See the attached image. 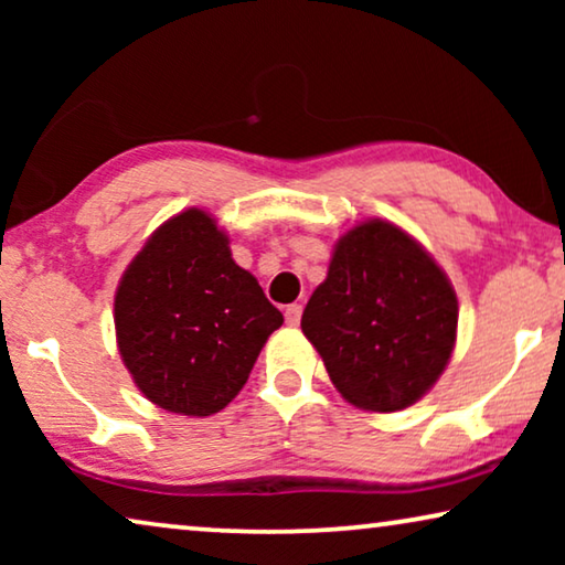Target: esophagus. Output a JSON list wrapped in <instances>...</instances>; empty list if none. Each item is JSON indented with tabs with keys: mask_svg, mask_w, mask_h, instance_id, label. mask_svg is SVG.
Segmentation results:
<instances>
[{
	"mask_svg": "<svg viewBox=\"0 0 565 565\" xmlns=\"http://www.w3.org/2000/svg\"><path fill=\"white\" fill-rule=\"evenodd\" d=\"M300 313H303V306H300V303H292V306L285 308V321H288L290 327H298Z\"/></svg>",
	"mask_w": 565,
	"mask_h": 565,
	"instance_id": "esophagus-1",
	"label": "esophagus"
}]
</instances>
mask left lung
Wrapping results in <instances>:
<instances>
[{"label": "left lung", "instance_id": "left-lung-1", "mask_svg": "<svg viewBox=\"0 0 565 565\" xmlns=\"http://www.w3.org/2000/svg\"><path fill=\"white\" fill-rule=\"evenodd\" d=\"M300 329L350 404L401 412L443 375L458 331V298L422 244L373 218L339 238Z\"/></svg>", "mask_w": 565, "mask_h": 565}]
</instances>
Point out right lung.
<instances>
[{
    "label": "right lung",
    "mask_w": 565,
    "mask_h": 565,
    "mask_svg": "<svg viewBox=\"0 0 565 565\" xmlns=\"http://www.w3.org/2000/svg\"><path fill=\"white\" fill-rule=\"evenodd\" d=\"M282 313L231 259L228 236L200 207L153 231L115 292L128 373L167 412L211 416L244 388Z\"/></svg>",
    "instance_id": "right-lung-1"
}]
</instances>
